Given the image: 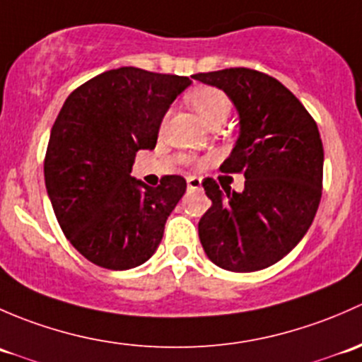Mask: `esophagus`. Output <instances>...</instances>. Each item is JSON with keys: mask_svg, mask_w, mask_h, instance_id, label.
<instances>
[{"mask_svg": "<svg viewBox=\"0 0 362 362\" xmlns=\"http://www.w3.org/2000/svg\"><path fill=\"white\" fill-rule=\"evenodd\" d=\"M186 182H188L189 189H199L200 186H202V180H200V177H195V176H189L188 180H186Z\"/></svg>", "mask_w": 362, "mask_h": 362, "instance_id": "34e87169", "label": "esophagus"}]
</instances>
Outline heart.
Wrapping results in <instances>:
<instances>
[{"label":"heart","instance_id":"heart-1","mask_svg":"<svg viewBox=\"0 0 362 362\" xmlns=\"http://www.w3.org/2000/svg\"><path fill=\"white\" fill-rule=\"evenodd\" d=\"M186 100L199 115L200 120L211 129L221 125L232 111V100L228 94L218 87H211V85H200V87L189 90Z\"/></svg>","mask_w":362,"mask_h":362}]
</instances>
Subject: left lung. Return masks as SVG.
I'll use <instances>...</instances> for the list:
<instances>
[{"instance_id": "obj_1", "label": "left lung", "mask_w": 362, "mask_h": 362, "mask_svg": "<svg viewBox=\"0 0 362 362\" xmlns=\"http://www.w3.org/2000/svg\"><path fill=\"white\" fill-rule=\"evenodd\" d=\"M221 88L240 117L232 155L219 167L244 174V192L204 180L212 200L199 237L212 263L256 272L277 263L303 238L322 195L324 150L314 118L284 85L249 68L193 74Z\"/></svg>"}]
</instances>
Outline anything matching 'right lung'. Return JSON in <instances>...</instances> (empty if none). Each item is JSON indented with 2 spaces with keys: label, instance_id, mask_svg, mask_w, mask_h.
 <instances>
[{
  "label": "right lung",
  "instance_id": "add662e5",
  "mask_svg": "<svg viewBox=\"0 0 362 362\" xmlns=\"http://www.w3.org/2000/svg\"><path fill=\"white\" fill-rule=\"evenodd\" d=\"M188 76L118 68L73 90L59 111L45 155L55 218L81 256L129 270L153 256L170 212L186 192L181 176L156 188L130 176L139 150H153L163 115Z\"/></svg>",
  "mask_w": 362,
  "mask_h": 362
}]
</instances>
